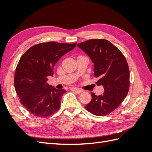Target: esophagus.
Instances as JSON below:
<instances>
[{"mask_svg": "<svg viewBox=\"0 0 152 152\" xmlns=\"http://www.w3.org/2000/svg\"><path fill=\"white\" fill-rule=\"evenodd\" d=\"M70 90L72 91H73V92H75V93H77V94H80V93H82V92H83V91H82V89H77V88H71L70 89Z\"/></svg>", "mask_w": 152, "mask_h": 152, "instance_id": "34e87169", "label": "esophagus"}]
</instances>
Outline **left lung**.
<instances>
[{
	"label": "left lung",
	"mask_w": 152,
	"mask_h": 152,
	"mask_svg": "<svg viewBox=\"0 0 152 152\" xmlns=\"http://www.w3.org/2000/svg\"><path fill=\"white\" fill-rule=\"evenodd\" d=\"M94 63V76L104 93H91L92 99L85 108L96 116L114 111L126 98L129 89V68L125 56L117 47L105 39H91L77 44Z\"/></svg>",
	"instance_id": "1"
}]
</instances>
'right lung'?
I'll return each instance as SVG.
<instances>
[{
  "instance_id": "obj_1",
  "label": "right lung",
  "mask_w": 152,
  "mask_h": 152,
  "mask_svg": "<svg viewBox=\"0 0 152 152\" xmlns=\"http://www.w3.org/2000/svg\"><path fill=\"white\" fill-rule=\"evenodd\" d=\"M76 44L43 42L33 45L22 55L16 66L14 84L21 104L32 115L45 118L60 108L66 91L49 85L48 77H53L54 65Z\"/></svg>"
}]
</instances>
